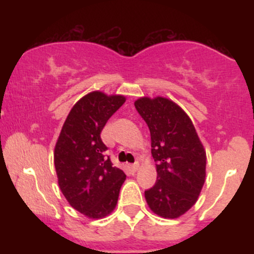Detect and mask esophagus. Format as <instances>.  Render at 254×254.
I'll return each mask as SVG.
<instances>
[{
  "instance_id": "1",
  "label": "esophagus",
  "mask_w": 254,
  "mask_h": 254,
  "mask_svg": "<svg viewBox=\"0 0 254 254\" xmlns=\"http://www.w3.org/2000/svg\"><path fill=\"white\" fill-rule=\"evenodd\" d=\"M138 167H139L138 162H135V164H133V165H131V171L136 172L137 170H138Z\"/></svg>"
}]
</instances>
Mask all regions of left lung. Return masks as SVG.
<instances>
[{"instance_id": "8db88e82", "label": "left lung", "mask_w": 254, "mask_h": 254, "mask_svg": "<svg viewBox=\"0 0 254 254\" xmlns=\"http://www.w3.org/2000/svg\"><path fill=\"white\" fill-rule=\"evenodd\" d=\"M137 112L150 131L157 178L144 191L148 205L165 218H177L196 203L205 182L206 155L184 111L166 98H141Z\"/></svg>"}]
</instances>
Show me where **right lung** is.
<instances>
[{
	"mask_svg": "<svg viewBox=\"0 0 254 254\" xmlns=\"http://www.w3.org/2000/svg\"><path fill=\"white\" fill-rule=\"evenodd\" d=\"M125 103L122 95H84L64 122L55 148L58 184L70 205L90 218L109 215L117 204L125 173L113 167L101 130Z\"/></svg>",
	"mask_w": 254,
	"mask_h": 254,
	"instance_id": "add662e5",
	"label": "right lung"
}]
</instances>
